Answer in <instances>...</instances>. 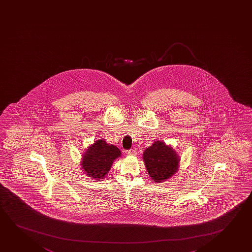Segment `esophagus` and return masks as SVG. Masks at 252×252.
Instances as JSON below:
<instances>
[{"label": "esophagus", "mask_w": 252, "mask_h": 252, "mask_svg": "<svg viewBox=\"0 0 252 252\" xmlns=\"http://www.w3.org/2000/svg\"><path fill=\"white\" fill-rule=\"evenodd\" d=\"M126 154L129 156H135L137 153H136L135 150H129V151H126Z\"/></svg>", "instance_id": "1"}]
</instances>
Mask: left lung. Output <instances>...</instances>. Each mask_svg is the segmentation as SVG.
<instances>
[{
    "label": "left lung",
    "instance_id": "8db88e82",
    "mask_svg": "<svg viewBox=\"0 0 252 252\" xmlns=\"http://www.w3.org/2000/svg\"><path fill=\"white\" fill-rule=\"evenodd\" d=\"M143 161L150 178L155 183L171 179L179 168V156L171 146L163 141H154L143 154Z\"/></svg>",
    "mask_w": 252,
    "mask_h": 252
}]
</instances>
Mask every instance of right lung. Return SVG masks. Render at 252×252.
I'll return each mask as SVG.
<instances>
[{"label":"right lung","instance_id":"add662e5","mask_svg":"<svg viewBox=\"0 0 252 252\" xmlns=\"http://www.w3.org/2000/svg\"><path fill=\"white\" fill-rule=\"evenodd\" d=\"M121 156V150L103 139L95 140L81 158L80 166L89 178L101 180L106 178L113 161Z\"/></svg>","mask_w":252,"mask_h":252}]
</instances>
